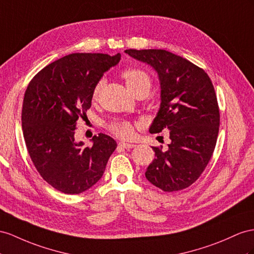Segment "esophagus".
<instances>
[{"mask_svg":"<svg viewBox=\"0 0 254 254\" xmlns=\"http://www.w3.org/2000/svg\"><path fill=\"white\" fill-rule=\"evenodd\" d=\"M119 146L122 148H126V149H132V148L136 147L135 144H127V142H123V141L119 142Z\"/></svg>","mask_w":254,"mask_h":254,"instance_id":"1","label":"esophagus"}]
</instances>
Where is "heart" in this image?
Returning a JSON list of instances; mask_svg holds the SVG:
<instances>
[{
  "label": "heart",
  "instance_id": "b5f03b06",
  "mask_svg": "<svg viewBox=\"0 0 254 254\" xmlns=\"http://www.w3.org/2000/svg\"><path fill=\"white\" fill-rule=\"evenodd\" d=\"M121 76L125 79L127 88L129 91L134 94L139 90H149L151 84V79L149 75L145 70H142L137 67H127L122 70ZM102 81L96 82L95 86L93 87L92 94H91V99L92 101H96L99 97L100 91L102 88ZM109 131L116 136H118L120 138L127 139L131 138L134 134V126L132 122L127 120H118L110 122L107 126Z\"/></svg>",
  "mask_w": 254,
  "mask_h": 254
}]
</instances>
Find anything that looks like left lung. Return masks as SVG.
Masks as SVG:
<instances>
[{"label":"left lung","instance_id":"left-lung-1","mask_svg":"<svg viewBox=\"0 0 254 254\" xmlns=\"http://www.w3.org/2000/svg\"><path fill=\"white\" fill-rule=\"evenodd\" d=\"M126 54L157 71L161 105L150 133L170 129L166 150L152 147L155 159L145 173L165 192L184 190L204 172L216 147L220 113L209 76L192 62L163 49H127Z\"/></svg>","mask_w":254,"mask_h":254}]
</instances>
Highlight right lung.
<instances>
[{
	"label": "right lung",
	"instance_id": "1",
	"mask_svg": "<svg viewBox=\"0 0 254 254\" xmlns=\"http://www.w3.org/2000/svg\"><path fill=\"white\" fill-rule=\"evenodd\" d=\"M121 55L71 54L48 64L33 77L22 104V132L32 162L58 191L79 194L99 181L117 148L100 133L92 146L75 140L77 120L91 107L93 87Z\"/></svg>",
	"mask_w": 254,
	"mask_h": 254
}]
</instances>
